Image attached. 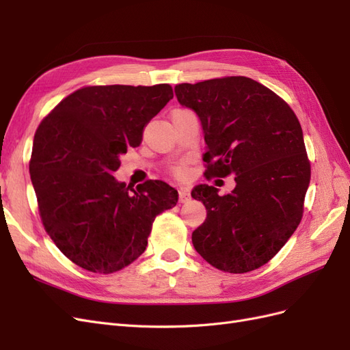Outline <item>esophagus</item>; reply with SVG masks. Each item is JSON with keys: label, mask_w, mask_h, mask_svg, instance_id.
Returning <instances> with one entry per match:
<instances>
[{"label": "esophagus", "mask_w": 350, "mask_h": 350, "mask_svg": "<svg viewBox=\"0 0 350 350\" xmlns=\"http://www.w3.org/2000/svg\"><path fill=\"white\" fill-rule=\"evenodd\" d=\"M179 201L181 203H187V201H189V194H188V189L187 188H179Z\"/></svg>", "instance_id": "34e87169"}]
</instances>
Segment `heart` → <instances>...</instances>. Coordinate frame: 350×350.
Returning a JSON list of instances; mask_svg holds the SVG:
<instances>
[{
	"instance_id": "obj_1",
	"label": "heart",
	"mask_w": 350,
	"mask_h": 350,
	"mask_svg": "<svg viewBox=\"0 0 350 350\" xmlns=\"http://www.w3.org/2000/svg\"><path fill=\"white\" fill-rule=\"evenodd\" d=\"M174 174H175L176 176H179V178H183V176L187 175V167H185V166H176V167L174 169Z\"/></svg>"
}]
</instances>
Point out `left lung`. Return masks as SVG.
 I'll list each match as a JSON object with an SVG mask.
<instances>
[{"mask_svg": "<svg viewBox=\"0 0 350 350\" xmlns=\"http://www.w3.org/2000/svg\"><path fill=\"white\" fill-rule=\"evenodd\" d=\"M178 102L203 129L207 178L235 175L230 194L200 184L206 206L193 232L196 251L211 266L247 273L270 261L298 228L311 179L301 124L276 93L248 77L175 86Z\"/></svg>", "mask_w": 350, "mask_h": 350, "instance_id": "1", "label": "left lung"}]
</instances>
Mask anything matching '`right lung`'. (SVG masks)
Listing matches in <instances>:
<instances>
[{
  "label": "right lung",
  "instance_id": "right-lung-1",
  "mask_svg": "<svg viewBox=\"0 0 350 350\" xmlns=\"http://www.w3.org/2000/svg\"><path fill=\"white\" fill-rule=\"evenodd\" d=\"M172 98L169 84L83 88L36 130L29 171L42 224L81 269L109 274L129 266L144 252L154 217L176 206L178 191L163 181L135 191L112 175Z\"/></svg>",
  "mask_w": 350,
  "mask_h": 350
}]
</instances>
